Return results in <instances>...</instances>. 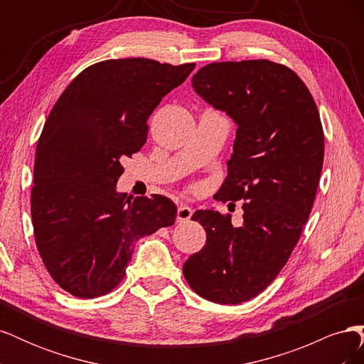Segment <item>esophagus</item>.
Returning <instances> with one entry per match:
<instances>
[{
  "instance_id": "obj_1",
  "label": "esophagus",
  "mask_w": 364,
  "mask_h": 364,
  "mask_svg": "<svg viewBox=\"0 0 364 364\" xmlns=\"http://www.w3.org/2000/svg\"><path fill=\"white\" fill-rule=\"evenodd\" d=\"M194 209L188 205H181L178 208V214H176V218H178V222H188V220L193 217Z\"/></svg>"
}]
</instances>
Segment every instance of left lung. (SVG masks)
I'll list each match as a JSON object with an SVG mask.
<instances>
[{
	"mask_svg": "<svg viewBox=\"0 0 364 364\" xmlns=\"http://www.w3.org/2000/svg\"><path fill=\"white\" fill-rule=\"evenodd\" d=\"M191 85L237 126L217 200H245L243 225L199 209L206 245L183 264L190 287L215 304H241L278 277L311 213L323 165L317 106L290 68L270 60L209 63Z\"/></svg>",
	"mask_w": 364,
	"mask_h": 364,
	"instance_id": "1",
	"label": "left lung"
}]
</instances>
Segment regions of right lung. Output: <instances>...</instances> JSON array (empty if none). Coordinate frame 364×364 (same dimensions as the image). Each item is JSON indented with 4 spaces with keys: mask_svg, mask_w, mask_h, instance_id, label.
Instances as JSON below:
<instances>
[{
    "mask_svg": "<svg viewBox=\"0 0 364 364\" xmlns=\"http://www.w3.org/2000/svg\"><path fill=\"white\" fill-rule=\"evenodd\" d=\"M196 65L132 58L82 71L51 109L35 156L31 222L51 278L75 297H97L124 278L134 246L174 225L159 194L117 191L121 159L146 144L147 119Z\"/></svg>",
    "mask_w": 364,
    "mask_h": 364,
    "instance_id": "right-lung-1",
    "label": "right lung"
}]
</instances>
